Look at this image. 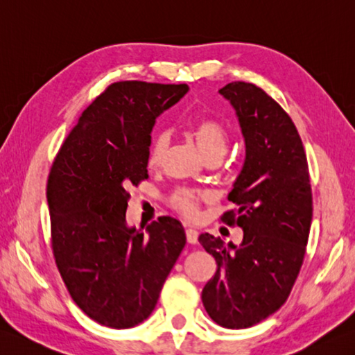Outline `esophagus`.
<instances>
[{"label":"esophagus","mask_w":355,"mask_h":355,"mask_svg":"<svg viewBox=\"0 0 355 355\" xmlns=\"http://www.w3.org/2000/svg\"><path fill=\"white\" fill-rule=\"evenodd\" d=\"M186 240H187V243H191V245H196L198 240V232L196 231V229H192V227L186 229Z\"/></svg>","instance_id":"1"}]
</instances>
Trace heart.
Wrapping results in <instances>:
<instances>
[{
	"label": "heart",
	"mask_w": 355,
	"mask_h": 355,
	"mask_svg": "<svg viewBox=\"0 0 355 355\" xmlns=\"http://www.w3.org/2000/svg\"><path fill=\"white\" fill-rule=\"evenodd\" d=\"M191 137L196 141L198 150L206 159L212 157H223L227 143L229 134L223 123L211 116L198 118L192 123ZM171 144V134L166 129H158L152 134L149 152H148V164L150 168H158L168 154ZM206 198V193L178 187L169 196V205L173 211L182 214L186 218H196L198 215L200 201Z\"/></svg>",
	"instance_id": "1"
}]
</instances>
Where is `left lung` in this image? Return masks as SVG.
Segmentation results:
<instances>
[{"instance_id":"8db88e82","label":"left lung","mask_w":355,"mask_h":355,"mask_svg":"<svg viewBox=\"0 0 355 355\" xmlns=\"http://www.w3.org/2000/svg\"><path fill=\"white\" fill-rule=\"evenodd\" d=\"M220 94L237 112L246 157L221 215L243 229L227 245L201 234L198 241L217 261L201 293L212 320L229 329L265 320L288 300L303 265L312 221L308 159L295 124L283 107L252 83H229Z\"/></svg>"}]
</instances>
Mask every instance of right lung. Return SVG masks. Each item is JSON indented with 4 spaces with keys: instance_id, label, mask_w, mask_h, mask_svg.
<instances>
[{
    "instance_id": "add662e5",
    "label": "right lung",
    "mask_w": 355,
    "mask_h": 355,
    "mask_svg": "<svg viewBox=\"0 0 355 355\" xmlns=\"http://www.w3.org/2000/svg\"><path fill=\"white\" fill-rule=\"evenodd\" d=\"M186 85L118 81L81 114L47 178L52 251L72 300L87 317L126 329L150 315L186 245L178 220L128 227L129 189L148 178L155 118Z\"/></svg>"
}]
</instances>
